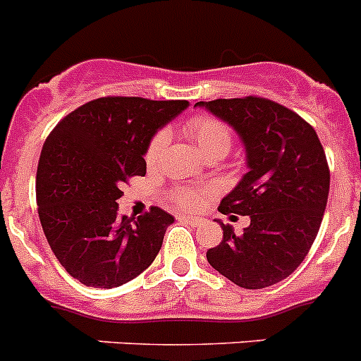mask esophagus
Instances as JSON below:
<instances>
[{"instance_id":"34e87169","label":"esophagus","mask_w":361,"mask_h":361,"mask_svg":"<svg viewBox=\"0 0 361 361\" xmlns=\"http://www.w3.org/2000/svg\"><path fill=\"white\" fill-rule=\"evenodd\" d=\"M180 220H184V221H188V224H190V226H193V227H198L200 226V218H197V216H180Z\"/></svg>"}]
</instances>
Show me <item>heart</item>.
Listing matches in <instances>:
<instances>
[{
	"label": "heart",
	"mask_w": 361,
	"mask_h": 361,
	"mask_svg": "<svg viewBox=\"0 0 361 361\" xmlns=\"http://www.w3.org/2000/svg\"><path fill=\"white\" fill-rule=\"evenodd\" d=\"M186 132L204 157L213 154L226 155L231 150V145H233V134H231L229 127L226 123H221L220 120H216V118H213V116H193L186 123ZM166 130L157 132L152 137L150 145L147 148V163L150 166H154L161 159L164 148H166ZM209 191V188H200V190H197V188H175V190H171L170 197L177 206L184 207V209H197Z\"/></svg>",
	"instance_id": "obj_1"
}]
</instances>
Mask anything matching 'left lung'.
<instances>
[{"instance_id": "8db88e82", "label": "left lung", "mask_w": 361, "mask_h": 361, "mask_svg": "<svg viewBox=\"0 0 361 361\" xmlns=\"http://www.w3.org/2000/svg\"><path fill=\"white\" fill-rule=\"evenodd\" d=\"M195 107L236 132L247 164L220 211L249 216V227L236 234L216 220L224 238L207 250V261L241 288L272 286L293 274L319 233L329 193L322 145L299 114L264 98L198 102Z\"/></svg>"}]
</instances>
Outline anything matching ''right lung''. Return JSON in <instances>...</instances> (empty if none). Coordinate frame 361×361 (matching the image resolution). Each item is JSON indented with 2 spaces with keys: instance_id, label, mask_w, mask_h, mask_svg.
Listing matches in <instances>:
<instances>
[{
  "instance_id": "add662e5",
  "label": "right lung",
  "mask_w": 361,
  "mask_h": 361,
  "mask_svg": "<svg viewBox=\"0 0 361 361\" xmlns=\"http://www.w3.org/2000/svg\"><path fill=\"white\" fill-rule=\"evenodd\" d=\"M188 102L98 98L53 128L39 157V218L53 254L85 286L114 288L148 269L173 216L161 207L132 221L118 214L121 184L147 173L152 137Z\"/></svg>"
}]
</instances>
